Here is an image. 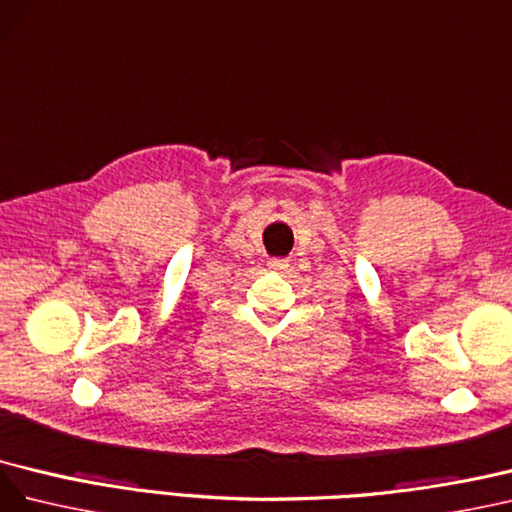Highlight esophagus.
Masks as SVG:
<instances>
[{
  "mask_svg": "<svg viewBox=\"0 0 512 512\" xmlns=\"http://www.w3.org/2000/svg\"><path fill=\"white\" fill-rule=\"evenodd\" d=\"M268 268L274 272H285V270H289V264H287V259H270Z\"/></svg>",
  "mask_w": 512,
  "mask_h": 512,
  "instance_id": "obj_1",
  "label": "esophagus"
}]
</instances>
